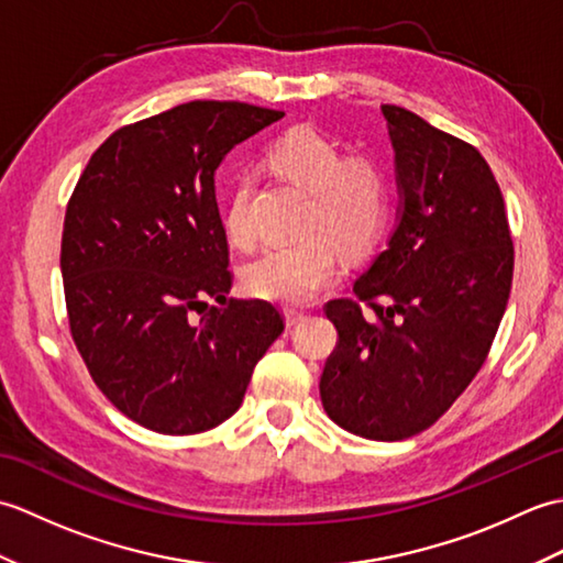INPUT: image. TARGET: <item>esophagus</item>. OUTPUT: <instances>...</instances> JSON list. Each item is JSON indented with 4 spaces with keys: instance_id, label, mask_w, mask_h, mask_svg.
Returning a JSON list of instances; mask_svg holds the SVG:
<instances>
[{
    "instance_id": "34e87169",
    "label": "esophagus",
    "mask_w": 563,
    "mask_h": 563,
    "mask_svg": "<svg viewBox=\"0 0 563 563\" xmlns=\"http://www.w3.org/2000/svg\"><path fill=\"white\" fill-rule=\"evenodd\" d=\"M285 324H288L290 329L292 327H297V324H300V321L305 319V312H302V309H295V307H285Z\"/></svg>"
}]
</instances>
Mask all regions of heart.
I'll use <instances>...</instances> for the list:
<instances>
[{"instance_id":"heart-1","label":"heart","mask_w":563,"mask_h":563,"mask_svg":"<svg viewBox=\"0 0 563 563\" xmlns=\"http://www.w3.org/2000/svg\"><path fill=\"white\" fill-rule=\"evenodd\" d=\"M271 159L285 176L312 194L307 227L324 230L345 251L363 249L377 234L387 210V181L373 162L343 164L341 150L312 125L290 128L275 140ZM224 230L239 246L254 242L246 184H236L232 190ZM328 238L312 232L268 244L246 263L244 288L261 300L309 302L341 271L336 246Z\"/></svg>"}]
</instances>
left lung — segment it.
Segmentation results:
<instances>
[{
  "instance_id": "obj_1",
  "label": "left lung",
  "mask_w": 563,
  "mask_h": 563,
  "mask_svg": "<svg viewBox=\"0 0 563 563\" xmlns=\"http://www.w3.org/2000/svg\"><path fill=\"white\" fill-rule=\"evenodd\" d=\"M382 115L397 224L355 280L357 300L327 305L339 343L319 394L333 423L391 442L433 426L482 369L508 305L512 239L479 152L399 106Z\"/></svg>"
}]
</instances>
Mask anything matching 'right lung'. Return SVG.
<instances>
[{
    "label": "right lung",
    "mask_w": 563,
    "mask_h": 563,
    "mask_svg": "<svg viewBox=\"0 0 563 563\" xmlns=\"http://www.w3.org/2000/svg\"><path fill=\"white\" fill-rule=\"evenodd\" d=\"M283 115L181 103L115 130L69 198L59 268L71 339L115 409L154 433L227 421L285 329L271 302L230 297L214 198L227 154Z\"/></svg>",
    "instance_id": "1"
}]
</instances>
